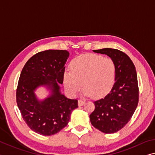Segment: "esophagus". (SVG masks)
<instances>
[{"instance_id":"obj_1","label":"esophagus","mask_w":155,"mask_h":155,"mask_svg":"<svg viewBox=\"0 0 155 155\" xmlns=\"http://www.w3.org/2000/svg\"><path fill=\"white\" fill-rule=\"evenodd\" d=\"M85 101H83V100H78V105L79 106H82V105H83L85 104Z\"/></svg>"}]
</instances>
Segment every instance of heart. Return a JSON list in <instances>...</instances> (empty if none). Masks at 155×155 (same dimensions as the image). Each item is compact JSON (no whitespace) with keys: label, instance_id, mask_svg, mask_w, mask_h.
I'll use <instances>...</instances> for the list:
<instances>
[{"label":"heart","instance_id":"b5f03b06","mask_svg":"<svg viewBox=\"0 0 155 155\" xmlns=\"http://www.w3.org/2000/svg\"><path fill=\"white\" fill-rule=\"evenodd\" d=\"M70 70L63 74L65 90L74 97L83 87V94L95 98L104 97L111 90L116 78V66L111 58L85 54L74 58Z\"/></svg>","mask_w":155,"mask_h":155}]
</instances>
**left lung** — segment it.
I'll list each match as a JSON object with an SVG mask.
<instances>
[{"mask_svg": "<svg viewBox=\"0 0 155 155\" xmlns=\"http://www.w3.org/2000/svg\"><path fill=\"white\" fill-rule=\"evenodd\" d=\"M93 51L111 58L116 66V78L110 93L94 102L95 109L90 115V122L104 133H114L130 120L138 105L136 69L129 56L121 51L104 48Z\"/></svg>", "mask_w": 155, "mask_h": 155, "instance_id": "1", "label": "left lung"}]
</instances>
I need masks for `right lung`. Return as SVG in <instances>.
Returning <instances> with one entry per match:
<instances>
[{
    "label": "right lung",
    "mask_w": 155,
    "mask_h": 155,
    "mask_svg": "<svg viewBox=\"0 0 155 155\" xmlns=\"http://www.w3.org/2000/svg\"><path fill=\"white\" fill-rule=\"evenodd\" d=\"M70 56L67 50H49L29 58L22 70L16 90V102L23 120L36 133L50 136L67 126L78 101L61 92L65 65ZM45 87L50 92L39 100L35 91Z\"/></svg>",
    "instance_id": "obj_1"
}]
</instances>
